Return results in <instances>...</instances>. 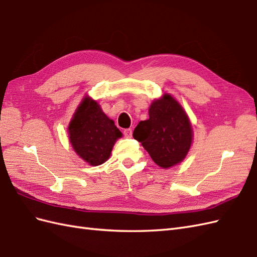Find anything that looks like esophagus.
Wrapping results in <instances>:
<instances>
[{"mask_svg":"<svg viewBox=\"0 0 257 257\" xmlns=\"http://www.w3.org/2000/svg\"><path fill=\"white\" fill-rule=\"evenodd\" d=\"M123 134H124V136H125V137L131 138L132 135H133V131H132V128H126V130L123 131Z\"/></svg>","mask_w":257,"mask_h":257,"instance_id":"esophagus-1","label":"esophagus"}]
</instances>
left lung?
<instances>
[{
	"label": "left lung",
	"mask_w": 257,
	"mask_h": 257,
	"mask_svg": "<svg viewBox=\"0 0 257 257\" xmlns=\"http://www.w3.org/2000/svg\"><path fill=\"white\" fill-rule=\"evenodd\" d=\"M133 137L142 143L155 164L167 169L186 158L193 142V128L180 103L165 93L151 103L149 119L137 124Z\"/></svg>",
	"instance_id": "left-lung-1"
}]
</instances>
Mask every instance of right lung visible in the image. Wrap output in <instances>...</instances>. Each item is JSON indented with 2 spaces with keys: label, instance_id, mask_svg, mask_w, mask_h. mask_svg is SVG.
Listing matches in <instances>:
<instances>
[{
  "label": "right lung",
  "instance_id": "add662e5",
  "mask_svg": "<svg viewBox=\"0 0 257 257\" xmlns=\"http://www.w3.org/2000/svg\"><path fill=\"white\" fill-rule=\"evenodd\" d=\"M67 132L76 154L92 166L102 165L109 159L115 142L122 137L113 120L88 95L76 108Z\"/></svg>",
  "mask_w": 257,
  "mask_h": 257
}]
</instances>
